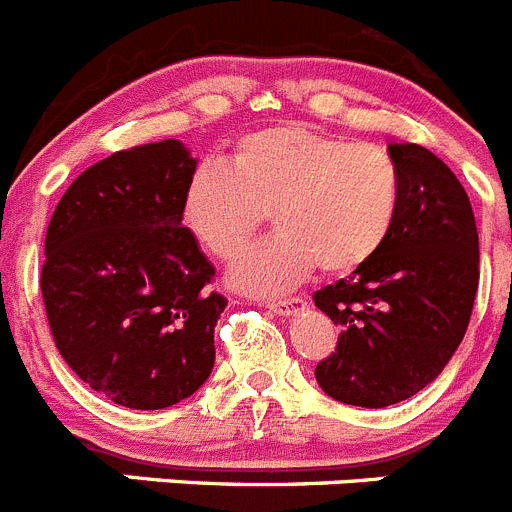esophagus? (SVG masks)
Segmentation results:
<instances>
[{
	"instance_id": "esophagus-1",
	"label": "esophagus",
	"mask_w": 512,
	"mask_h": 512,
	"mask_svg": "<svg viewBox=\"0 0 512 512\" xmlns=\"http://www.w3.org/2000/svg\"><path fill=\"white\" fill-rule=\"evenodd\" d=\"M266 307L274 314H281V317H289V314H297L307 307V299L292 297V299H279V302H269Z\"/></svg>"
}]
</instances>
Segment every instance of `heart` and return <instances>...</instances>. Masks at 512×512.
<instances>
[{"instance_id":"1","label":"heart","mask_w":512,"mask_h":512,"mask_svg":"<svg viewBox=\"0 0 512 512\" xmlns=\"http://www.w3.org/2000/svg\"><path fill=\"white\" fill-rule=\"evenodd\" d=\"M401 198V172L383 147L281 124L246 134L225 167L192 172L180 218L205 251L228 261L269 213L279 233L243 253L231 284L274 297L317 266L348 274L373 259L393 233Z\"/></svg>"}]
</instances>
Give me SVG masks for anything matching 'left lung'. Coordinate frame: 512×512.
<instances>
[{
    "label": "left lung",
    "instance_id": "8db88e82",
    "mask_svg": "<svg viewBox=\"0 0 512 512\" xmlns=\"http://www.w3.org/2000/svg\"><path fill=\"white\" fill-rule=\"evenodd\" d=\"M403 198L386 246L330 287L317 309L340 325L314 368L340 403L383 409L429 386L459 348L480 281L475 213L462 182L419 144H388Z\"/></svg>",
    "mask_w": 512,
    "mask_h": 512
}]
</instances>
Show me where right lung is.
Instances as JSON below:
<instances>
[{"label":"right lung","instance_id":"add662e5","mask_svg":"<svg viewBox=\"0 0 512 512\" xmlns=\"http://www.w3.org/2000/svg\"><path fill=\"white\" fill-rule=\"evenodd\" d=\"M195 167L177 139L116 152L75 177L48 225L40 289L55 345L126 409L175 406L215 363L228 302L180 218Z\"/></svg>","mask_w":512,"mask_h":512}]
</instances>
